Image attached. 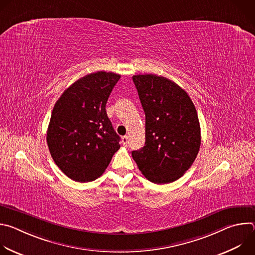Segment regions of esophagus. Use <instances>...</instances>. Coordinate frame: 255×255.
<instances>
[{"label":"esophagus","mask_w":255,"mask_h":255,"mask_svg":"<svg viewBox=\"0 0 255 255\" xmlns=\"http://www.w3.org/2000/svg\"><path fill=\"white\" fill-rule=\"evenodd\" d=\"M122 143L124 146H127V145L129 144V137L128 136H123L122 137Z\"/></svg>","instance_id":"1"}]
</instances>
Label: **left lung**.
<instances>
[{
    "label": "left lung",
    "mask_w": 255,
    "mask_h": 255,
    "mask_svg": "<svg viewBox=\"0 0 255 255\" xmlns=\"http://www.w3.org/2000/svg\"><path fill=\"white\" fill-rule=\"evenodd\" d=\"M145 113V145L132 151L139 170L154 184L183 176L201 145L197 110L185 90L155 75L133 76Z\"/></svg>",
    "instance_id": "8db88e82"
}]
</instances>
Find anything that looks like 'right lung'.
Wrapping results in <instances>:
<instances>
[{
  "label": "right lung",
  "instance_id": "add662e5",
  "mask_svg": "<svg viewBox=\"0 0 255 255\" xmlns=\"http://www.w3.org/2000/svg\"><path fill=\"white\" fill-rule=\"evenodd\" d=\"M120 78L114 72H93L68 87L54 105L47 145L56 165L71 179L95 180L120 148V137L106 112Z\"/></svg>",
  "mask_w": 255,
  "mask_h": 255
}]
</instances>
